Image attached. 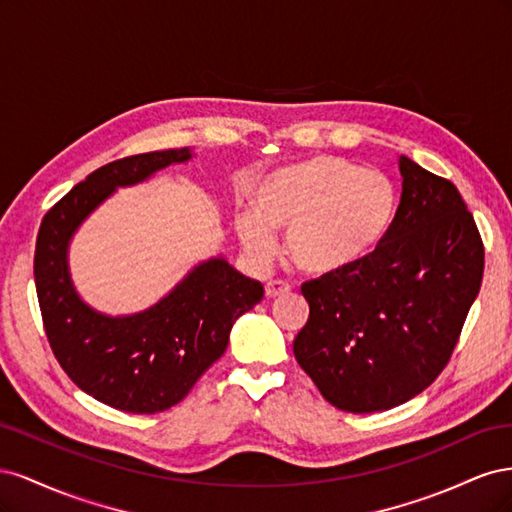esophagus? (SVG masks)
<instances>
[{"mask_svg": "<svg viewBox=\"0 0 512 512\" xmlns=\"http://www.w3.org/2000/svg\"><path fill=\"white\" fill-rule=\"evenodd\" d=\"M290 286L280 282V280H271L267 282L265 286V292H267V299H280V297H286V294H290Z\"/></svg>", "mask_w": 512, "mask_h": 512, "instance_id": "1", "label": "esophagus"}]
</instances>
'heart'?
Wrapping results in <instances>:
<instances>
[{"label": "heart", "mask_w": 512, "mask_h": 512, "mask_svg": "<svg viewBox=\"0 0 512 512\" xmlns=\"http://www.w3.org/2000/svg\"><path fill=\"white\" fill-rule=\"evenodd\" d=\"M254 209L237 215V235L258 260L288 230L290 260L309 275L342 273L386 237L397 211L393 181L339 156H318L260 179Z\"/></svg>", "instance_id": "b5f03b06"}]
</instances>
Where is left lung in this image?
<instances>
[{
	"instance_id": "obj_1",
	"label": "left lung",
	"mask_w": 512,
	"mask_h": 512,
	"mask_svg": "<svg viewBox=\"0 0 512 512\" xmlns=\"http://www.w3.org/2000/svg\"><path fill=\"white\" fill-rule=\"evenodd\" d=\"M401 200L380 245L305 282L309 320L294 359L331 406L406 404L440 376L483 282L485 250L451 181L399 156Z\"/></svg>"
}]
</instances>
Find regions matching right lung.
I'll list each match as a JSON object with an SVG mask.
<instances>
[{
  "label": "right lung",
  "mask_w": 512,
  "mask_h": 512,
  "mask_svg": "<svg viewBox=\"0 0 512 512\" xmlns=\"http://www.w3.org/2000/svg\"><path fill=\"white\" fill-rule=\"evenodd\" d=\"M192 158L194 151L183 147L106 164L74 185L40 224L34 277L55 359L81 391L123 412L156 414L179 404L224 354L232 324L265 294L224 256L198 262L158 303L136 314L98 312L76 290L68 252L89 215L117 188Z\"/></svg>",
  "instance_id": "right-lung-1"
}]
</instances>
